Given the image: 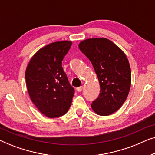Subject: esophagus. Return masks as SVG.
Segmentation results:
<instances>
[{"mask_svg":"<svg viewBox=\"0 0 155 155\" xmlns=\"http://www.w3.org/2000/svg\"><path fill=\"white\" fill-rule=\"evenodd\" d=\"M76 90H77L78 92H81V91L82 90V86L78 87L76 88Z\"/></svg>","mask_w":155,"mask_h":155,"instance_id":"obj_1","label":"esophagus"}]
</instances>
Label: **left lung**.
<instances>
[{"mask_svg": "<svg viewBox=\"0 0 155 155\" xmlns=\"http://www.w3.org/2000/svg\"><path fill=\"white\" fill-rule=\"evenodd\" d=\"M79 48L92 63L100 84V93L92 101V109L100 116L111 115L121 107L130 90L131 71L128 58L106 38L84 40Z\"/></svg>", "mask_w": 155, "mask_h": 155, "instance_id": "left-lung-1", "label": "left lung"}]
</instances>
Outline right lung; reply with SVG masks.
<instances>
[{
  "mask_svg": "<svg viewBox=\"0 0 155 155\" xmlns=\"http://www.w3.org/2000/svg\"><path fill=\"white\" fill-rule=\"evenodd\" d=\"M71 41H56L39 49L31 58L25 73L29 97L48 118L63 116L68 111L75 90L70 84L62 61Z\"/></svg>",
  "mask_w": 155,
  "mask_h": 155,
  "instance_id": "obj_1",
  "label": "right lung"
}]
</instances>
